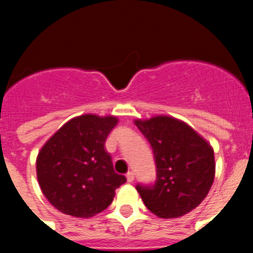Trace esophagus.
Returning a JSON list of instances; mask_svg holds the SVG:
<instances>
[{
  "instance_id": "obj_1",
  "label": "esophagus",
  "mask_w": 253,
  "mask_h": 253,
  "mask_svg": "<svg viewBox=\"0 0 253 253\" xmlns=\"http://www.w3.org/2000/svg\"><path fill=\"white\" fill-rule=\"evenodd\" d=\"M126 178H127V182H133V180H134V173H133V172H132V171L127 172Z\"/></svg>"
}]
</instances>
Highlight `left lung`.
Here are the masks:
<instances>
[{
    "instance_id": "left-lung-1",
    "label": "left lung",
    "mask_w": 253,
    "mask_h": 253,
    "mask_svg": "<svg viewBox=\"0 0 253 253\" xmlns=\"http://www.w3.org/2000/svg\"><path fill=\"white\" fill-rule=\"evenodd\" d=\"M156 162L153 185H137L145 206L160 218H177L205 200L214 180L213 148L187 124L169 116L136 120Z\"/></svg>"
}]
</instances>
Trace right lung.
Listing matches in <instances>:
<instances>
[{"label": "right lung", "mask_w": 253, "mask_h": 253, "mask_svg": "<svg viewBox=\"0 0 253 253\" xmlns=\"http://www.w3.org/2000/svg\"><path fill=\"white\" fill-rule=\"evenodd\" d=\"M115 116H79L66 122L43 145L36 161L44 197L60 212L92 217L107 209L126 177L116 173L105 150Z\"/></svg>", "instance_id": "obj_1"}]
</instances>
